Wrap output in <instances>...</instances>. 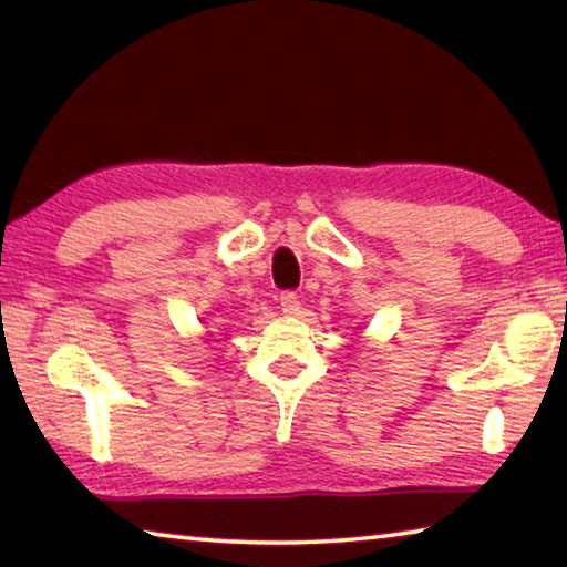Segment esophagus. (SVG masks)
I'll return each mask as SVG.
<instances>
[{"label":"esophagus","instance_id":"obj_1","mask_svg":"<svg viewBox=\"0 0 567 567\" xmlns=\"http://www.w3.org/2000/svg\"><path fill=\"white\" fill-rule=\"evenodd\" d=\"M280 308L285 316H298L300 312V298L295 292H282L280 295Z\"/></svg>","mask_w":567,"mask_h":567}]
</instances>
